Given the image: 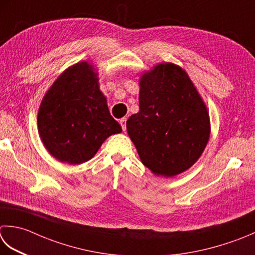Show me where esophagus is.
I'll return each instance as SVG.
<instances>
[{
	"label": "esophagus",
	"mask_w": 255,
	"mask_h": 255,
	"mask_svg": "<svg viewBox=\"0 0 255 255\" xmlns=\"http://www.w3.org/2000/svg\"><path fill=\"white\" fill-rule=\"evenodd\" d=\"M126 122H127V119H126V118H122L121 121H119V123H121V126H122V128H123V130H124V131L126 130Z\"/></svg>",
	"instance_id": "esophagus-1"
}]
</instances>
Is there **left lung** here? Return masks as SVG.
Returning a JSON list of instances; mask_svg holds the SVG:
<instances>
[{"mask_svg":"<svg viewBox=\"0 0 255 255\" xmlns=\"http://www.w3.org/2000/svg\"><path fill=\"white\" fill-rule=\"evenodd\" d=\"M139 113L127 121V131L148 169L163 177L186 171L196 162L210 137V118L188 74L162 63L144 73Z\"/></svg>","mask_w":255,"mask_h":255,"instance_id":"obj_1","label":"left lung"}]
</instances>
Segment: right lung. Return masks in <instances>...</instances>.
Instances as JSON below:
<instances>
[{
	"label": "right lung",
	"instance_id": "1",
	"mask_svg": "<svg viewBox=\"0 0 255 255\" xmlns=\"http://www.w3.org/2000/svg\"><path fill=\"white\" fill-rule=\"evenodd\" d=\"M37 127L48 152L69 164L88 161L109 136L122 132L87 62L68 67L54 82L39 106Z\"/></svg>",
	"mask_w": 255,
	"mask_h": 255
}]
</instances>
